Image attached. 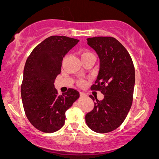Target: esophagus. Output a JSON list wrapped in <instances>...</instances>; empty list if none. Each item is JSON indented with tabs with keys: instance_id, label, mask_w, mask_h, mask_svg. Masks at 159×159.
Listing matches in <instances>:
<instances>
[{
	"instance_id": "obj_1",
	"label": "esophagus",
	"mask_w": 159,
	"mask_h": 159,
	"mask_svg": "<svg viewBox=\"0 0 159 159\" xmlns=\"http://www.w3.org/2000/svg\"><path fill=\"white\" fill-rule=\"evenodd\" d=\"M80 96H81V97H85V96H87L85 93H83V92H80Z\"/></svg>"
}]
</instances>
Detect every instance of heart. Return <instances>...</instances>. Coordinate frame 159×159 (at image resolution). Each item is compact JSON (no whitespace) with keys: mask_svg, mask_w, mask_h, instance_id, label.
I'll list each match as a JSON object with an SVG mask.
<instances>
[{"mask_svg":"<svg viewBox=\"0 0 159 159\" xmlns=\"http://www.w3.org/2000/svg\"><path fill=\"white\" fill-rule=\"evenodd\" d=\"M89 56H93V54L92 53H90V52H89V51H82L81 53L82 59V58H84L89 57ZM84 84H85V82H84V81H80V85H84Z\"/></svg>","mask_w":159,"mask_h":159,"instance_id":"b5f03b06","label":"heart"}]
</instances>
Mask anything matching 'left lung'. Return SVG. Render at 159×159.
<instances>
[{
    "label": "left lung",
    "mask_w": 159,
    "mask_h": 159,
    "mask_svg": "<svg viewBox=\"0 0 159 159\" xmlns=\"http://www.w3.org/2000/svg\"><path fill=\"white\" fill-rule=\"evenodd\" d=\"M88 45L99 58V71L92 90L104 95L96 100L94 108L85 116L88 127L98 133H106L118 128L132 106L135 74L133 62L127 49L112 37L87 39Z\"/></svg>",
    "instance_id": "obj_1"
}]
</instances>
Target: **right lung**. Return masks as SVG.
Returning <instances> with one entry per match:
<instances>
[{"label": "right lung", "mask_w": 159, "mask_h": 159, "mask_svg": "<svg viewBox=\"0 0 159 159\" xmlns=\"http://www.w3.org/2000/svg\"><path fill=\"white\" fill-rule=\"evenodd\" d=\"M79 40L51 36L34 48L26 61L21 86L24 109L30 122L41 132L51 133L64 125L66 110L80 97L69 88L58 95L54 82L61 73L64 56Z\"/></svg>", "instance_id": "add662e5"}]
</instances>
